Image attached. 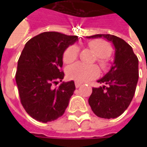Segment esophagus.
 Wrapping results in <instances>:
<instances>
[{"mask_svg":"<svg viewBox=\"0 0 147 147\" xmlns=\"http://www.w3.org/2000/svg\"><path fill=\"white\" fill-rule=\"evenodd\" d=\"M82 84L81 83V82H75V87H76L77 88H79V87H81Z\"/></svg>","mask_w":147,"mask_h":147,"instance_id":"esophagus-1","label":"esophagus"}]
</instances>
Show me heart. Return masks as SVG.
<instances>
[{"mask_svg": "<svg viewBox=\"0 0 147 147\" xmlns=\"http://www.w3.org/2000/svg\"><path fill=\"white\" fill-rule=\"evenodd\" d=\"M88 47L92 49L96 55L98 65L103 69L107 68V59L112 53L110 43L103 39H94L88 42ZM79 55L78 47L73 44L65 49L63 53V61L65 64H70L76 60ZM100 71L96 65H88L82 63H76L67 69L68 77L76 82H86L98 77Z\"/></svg>", "mask_w": 147, "mask_h": 147, "instance_id": "heart-1", "label": "heart"}]
</instances>
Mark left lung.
<instances>
[{"label": "left lung", "instance_id": "8db88e82", "mask_svg": "<svg viewBox=\"0 0 147 147\" xmlns=\"http://www.w3.org/2000/svg\"><path fill=\"white\" fill-rule=\"evenodd\" d=\"M103 37L113 43L115 53L110 70L97 82L103 87L92 88L88 99L94 114L103 119H115L127 110L135 94L138 81V59L132 47L120 37L96 34L88 38Z\"/></svg>", "mask_w": 147, "mask_h": 147}]
</instances>
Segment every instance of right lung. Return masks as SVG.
I'll return each instance as SVG.
<instances>
[{"label":"right lung","mask_w":147,"mask_h":147,"mask_svg":"<svg viewBox=\"0 0 147 147\" xmlns=\"http://www.w3.org/2000/svg\"><path fill=\"white\" fill-rule=\"evenodd\" d=\"M77 40V36L45 32L31 38L22 51L15 80L21 104L37 121H54L65 113L75 90L74 82L53 85L64 78L63 53Z\"/></svg>","instance_id":"1"}]
</instances>
